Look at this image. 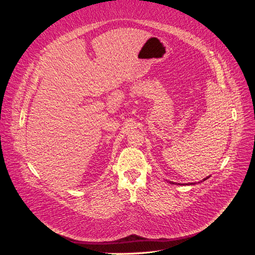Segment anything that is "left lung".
<instances>
[{
	"mask_svg": "<svg viewBox=\"0 0 255 255\" xmlns=\"http://www.w3.org/2000/svg\"><path fill=\"white\" fill-rule=\"evenodd\" d=\"M208 177H210V176H207V177H205V179H203V180H202V181H201V182H203V181H205V180H207V179H208ZM170 183H171V184H174V183H173V182H170ZM199 183H200V182H199ZM186 185H195V183H188V184H186Z\"/></svg>",
	"mask_w": 255,
	"mask_h": 255,
	"instance_id": "left-lung-1",
	"label": "left lung"
}]
</instances>
